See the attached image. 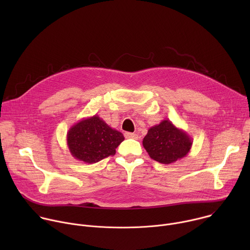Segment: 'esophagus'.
<instances>
[{
  "label": "esophagus",
  "mask_w": 250,
  "mask_h": 250,
  "mask_svg": "<svg viewBox=\"0 0 250 250\" xmlns=\"http://www.w3.org/2000/svg\"><path fill=\"white\" fill-rule=\"evenodd\" d=\"M125 137L137 139V138H138V135H137L136 133H132V132H125Z\"/></svg>",
  "instance_id": "obj_1"
}]
</instances>
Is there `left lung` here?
I'll use <instances>...</instances> for the list:
<instances>
[{
  "instance_id": "left-lung-1",
  "label": "left lung",
  "mask_w": 250,
  "mask_h": 250,
  "mask_svg": "<svg viewBox=\"0 0 250 250\" xmlns=\"http://www.w3.org/2000/svg\"><path fill=\"white\" fill-rule=\"evenodd\" d=\"M142 145L150 158L170 164L190 152L193 140L185 130L178 128L169 120H163L148 129Z\"/></svg>"
}]
</instances>
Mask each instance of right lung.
<instances>
[{
    "mask_svg": "<svg viewBox=\"0 0 250 250\" xmlns=\"http://www.w3.org/2000/svg\"><path fill=\"white\" fill-rule=\"evenodd\" d=\"M66 139L71 155L79 161L92 164L114 155L125 137L95 115L71 126Z\"/></svg>",
    "mask_w": 250,
    "mask_h": 250,
    "instance_id": "1",
    "label": "right lung"
}]
</instances>
